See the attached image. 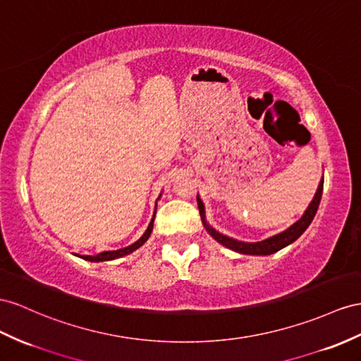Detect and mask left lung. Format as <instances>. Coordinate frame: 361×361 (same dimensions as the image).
<instances>
[{"label": "left lung", "mask_w": 361, "mask_h": 361, "mask_svg": "<svg viewBox=\"0 0 361 361\" xmlns=\"http://www.w3.org/2000/svg\"><path fill=\"white\" fill-rule=\"evenodd\" d=\"M322 192H323V180L319 184L316 197H314V200L311 201V204L308 206L307 212H305L303 216L298 221V223L293 224L290 228H286L285 232L276 235V236H271V238L265 239V241H261V243H241V241H235V239H232V238L218 233L216 230L209 227V224L206 223L204 206H202L201 200L197 198V201H198V209H200L202 224H204V227L207 228V232L210 233V236L216 239L219 244H223L227 248H232V250L244 253V255H271V253H276L277 250H281V248L286 247L288 244L294 243L295 239H298L305 232V230L308 228V226L311 224V221L314 219V216H316V212L319 209L320 200H322Z\"/></svg>", "instance_id": "obj_1"}]
</instances>
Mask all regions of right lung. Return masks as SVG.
Listing matches in <instances>:
<instances>
[{
	"mask_svg": "<svg viewBox=\"0 0 361 361\" xmlns=\"http://www.w3.org/2000/svg\"><path fill=\"white\" fill-rule=\"evenodd\" d=\"M154 218H155V215H154ZM154 218L151 219V223H149V226H147V228H146V232L143 233V236L138 239V241H135L133 245H129V247H125V248H120V250H113V252H102V253H99V255H96V256H84V259H87V261H91V262H100V261H111V259H117V257H122V256H126V255H129V253H133L134 250H137L138 247H142L146 241H147V238L151 236V232H152V227H154Z\"/></svg>",
	"mask_w": 361,
	"mask_h": 361,
	"instance_id": "add662e5",
	"label": "right lung"
}]
</instances>
